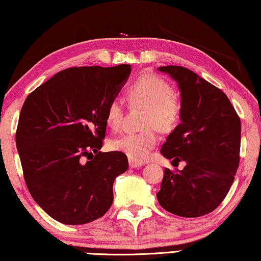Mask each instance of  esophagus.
I'll use <instances>...</instances> for the list:
<instances>
[{
	"mask_svg": "<svg viewBox=\"0 0 261 261\" xmlns=\"http://www.w3.org/2000/svg\"><path fill=\"white\" fill-rule=\"evenodd\" d=\"M141 166H143V162L134 161V160H132V159H129V167L130 168H139V167H141Z\"/></svg>",
	"mask_w": 261,
	"mask_h": 261,
	"instance_id": "34e87169",
	"label": "esophagus"
}]
</instances>
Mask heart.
Here are the masks:
<instances>
[{
  "label": "heart",
  "instance_id": "obj_1",
  "mask_svg": "<svg viewBox=\"0 0 261 261\" xmlns=\"http://www.w3.org/2000/svg\"><path fill=\"white\" fill-rule=\"evenodd\" d=\"M127 100L132 106L146 109L142 120L145 130L124 134L113 140V150L121 152L134 161H143L158 145V129L171 133L182 115V103L173 93L172 86L155 74H143L128 87ZM123 119L121 101L113 99L106 108V122L113 130H119Z\"/></svg>",
  "mask_w": 261,
  "mask_h": 261
}]
</instances>
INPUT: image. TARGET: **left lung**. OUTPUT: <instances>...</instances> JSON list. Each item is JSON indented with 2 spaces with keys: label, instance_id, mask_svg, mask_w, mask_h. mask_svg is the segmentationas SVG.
<instances>
[{
  "label": "left lung",
  "instance_id": "left-lung-1",
  "mask_svg": "<svg viewBox=\"0 0 261 261\" xmlns=\"http://www.w3.org/2000/svg\"><path fill=\"white\" fill-rule=\"evenodd\" d=\"M177 82L181 123L161 147L182 171L165 168L158 201L179 217L196 218L217 208L227 195L239 167L241 123L236 109L218 87L180 66L159 67Z\"/></svg>",
  "mask_w": 261,
  "mask_h": 261
}]
</instances>
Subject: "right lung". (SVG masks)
<instances>
[{
    "instance_id": "1",
    "label": "right lung",
    "mask_w": 261,
    "mask_h": 261,
    "mask_svg": "<svg viewBox=\"0 0 261 261\" xmlns=\"http://www.w3.org/2000/svg\"><path fill=\"white\" fill-rule=\"evenodd\" d=\"M130 71L129 65L67 68L22 106L15 138L25 185L56 221L87 224L111 208L113 184L128 169V159L100 152L106 108Z\"/></svg>"
}]
</instances>
